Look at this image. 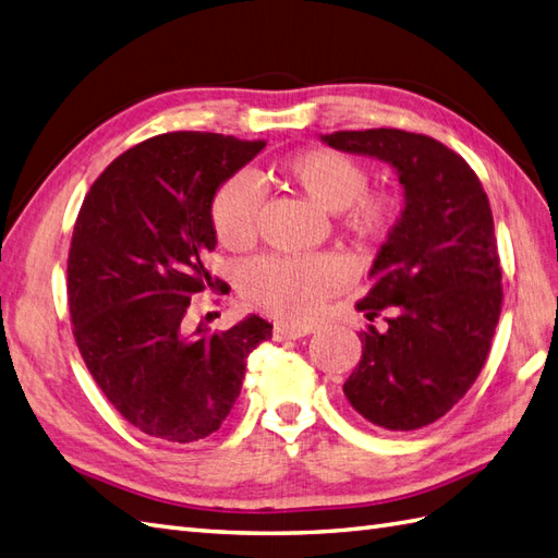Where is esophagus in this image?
<instances>
[{"label":"esophagus","instance_id":"1","mask_svg":"<svg viewBox=\"0 0 558 558\" xmlns=\"http://www.w3.org/2000/svg\"><path fill=\"white\" fill-rule=\"evenodd\" d=\"M308 332H314V326H288V323H276L274 338L276 340H300Z\"/></svg>","mask_w":558,"mask_h":558}]
</instances>
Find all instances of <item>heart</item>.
<instances>
[{
    "label": "heart",
    "mask_w": 558,
    "mask_h": 558,
    "mask_svg": "<svg viewBox=\"0 0 558 558\" xmlns=\"http://www.w3.org/2000/svg\"><path fill=\"white\" fill-rule=\"evenodd\" d=\"M282 175L323 211H344L347 226L364 238L390 223L395 204L385 194H366L368 173L356 159L335 149H306L282 163ZM262 190L247 173L226 180L211 202L216 238L230 250L254 240ZM347 282V268L335 256H262L244 268L247 302L282 320H306L318 314L326 296Z\"/></svg>",
    "instance_id": "heart-1"
}]
</instances>
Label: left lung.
I'll return each mask as SVG.
<instances>
[{
	"instance_id": "8db88e82",
	"label": "left lung",
	"mask_w": 558,
	"mask_h": 558,
	"mask_svg": "<svg viewBox=\"0 0 558 558\" xmlns=\"http://www.w3.org/2000/svg\"><path fill=\"white\" fill-rule=\"evenodd\" d=\"M323 145L392 168L404 209L356 304L387 330L359 335L361 361L342 385L356 413L383 430L430 425L483 371L501 311L495 220L473 168L433 137L373 128L320 135Z\"/></svg>"
}]
</instances>
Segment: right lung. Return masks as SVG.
Returning a JSON list of instances; mask_svg holds the SVG:
<instances>
[{
	"mask_svg": "<svg viewBox=\"0 0 558 558\" xmlns=\"http://www.w3.org/2000/svg\"><path fill=\"white\" fill-rule=\"evenodd\" d=\"M266 142L168 133L113 159L77 214L69 306L87 371L121 416L161 442L216 433L242 390L252 349L274 326L185 330L190 300L214 290L211 202Z\"/></svg>",
	"mask_w": 558,
	"mask_h": 558,
	"instance_id": "right-lung-1",
	"label": "right lung"
}]
</instances>
